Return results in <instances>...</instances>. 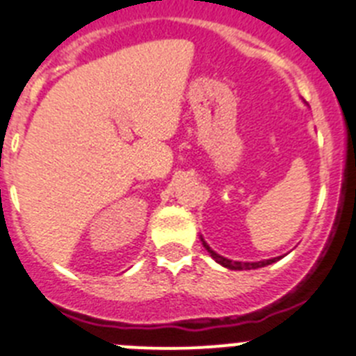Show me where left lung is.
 <instances>
[{
	"mask_svg": "<svg viewBox=\"0 0 356 356\" xmlns=\"http://www.w3.org/2000/svg\"><path fill=\"white\" fill-rule=\"evenodd\" d=\"M203 241V238H201ZM203 246L209 250L210 257H212L213 260H216L217 264H221L222 267H228V269H234V271H242V269H259V267H264V266H269V264L276 262V259H271V260H264V262H253V264H242V262H235V260H228L225 259V257H221V254H217L216 251H212L209 248V244H207L205 241H203ZM278 259H282V257H278Z\"/></svg>",
	"mask_w": 356,
	"mask_h": 356,
	"instance_id": "obj_1",
	"label": "left lung"
}]
</instances>
